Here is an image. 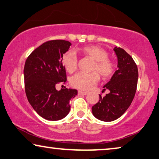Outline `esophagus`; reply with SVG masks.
<instances>
[{"instance_id":"1","label":"esophagus","mask_w":159,"mask_h":159,"mask_svg":"<svg viewBox=\"0 0 159 159\" xmlns=\"http://www.w3.org/2000/svg\"><path fill=\"white\" fill-rule=\"evenodd\" d=\"M78 93H79V95H87L88 93L87 92H85V91H78Z\"/></svg>"}]
</instances>
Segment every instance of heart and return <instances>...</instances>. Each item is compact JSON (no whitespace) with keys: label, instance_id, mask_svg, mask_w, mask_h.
<instances>
[{"label":"heart","instance_id":"1","mask_svg":"<svg viewBox=\"0 0 159 159\" xmlns=\"http://www.w3.org/2000/svg\"><path fill=\"white\" fill-rule=\"evenodd\" d=\"M79 51L95 61L92 69L95 71L89 73H79L73 75L70 79V84L73 87L83 91H89L100 80L99 72L104 79H109L114 74L115 63L108 58V53L106 50L96 45H93L83 47ZM62 63L68 73L74 72L78 67V58L75 52L73 51L66 52L62 56Z\"/></svg>","mask_w":159,"mask_h":159}]
</instances>
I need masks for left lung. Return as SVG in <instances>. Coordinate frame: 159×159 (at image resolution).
Segmentation results:
<instances>
[{"mask_svg":"<svg viewBox=\"0 0 159 159\" xmlns=\"http://www.w3.org/2000/svg\"><path fill=\"white\" fill-rule=\"evenodd\" d=\"M118 58V70L103 86L109 93L92 106L95 117L103 121H113L121 116L131 105L136 91L139 72L132 57L121 48L115 47Z\"/></svg>","mask_w":159,"mask_h":159,"instance_id":"8db88e82","label":"left lung"}]
</instances>
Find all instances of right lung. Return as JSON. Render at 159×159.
Listing matches in <instances>:
<instances>
[{"label":"right lung","mask_w":159,"mask_h":159,"mask_svg":"<svg viewBox=\"0 0 159 159\" xmlns=\"http://www.w3.org/2000/svg\"><path fill=\"white\" fill-rule=\"evenodd\" d=\"M70 45L64 40L45 42L25 61L23 74L28 101L35 112L46 120L66 117L70 109V100L78 93L75 89H56L57 84L66 81L62 56Z\"/></svg>","instance_id":"obj_1"}]
</instances>
